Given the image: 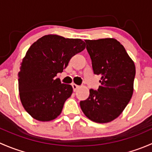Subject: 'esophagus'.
<instances>
[{
	"label": "esophagus",
	"mask_w": 152,
	"mask_h": 152,
	"mask_svg": "<svg viewBox=\"0 0 152 152\" xmlns=\"http://www.w3.org/2000/svg\"><path fill=\"white\" fill-rule=\"evenodd\" d=\"M72 87H73V91H76V90H77L78 88L79 87V85H76V84H72Z\"/></svg>",
	"instance_id": "34e87169"
}]
</instances>
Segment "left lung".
<instances>
[{"label": "left lung", "mask_w": 152, "mask_h": 152, "mask_svg": "<svg viewBox=\"0 0 152 152\" xmlns=\"http://www.w3.org/2000/svg\"><path fill=\"white\" fill-rule=\"evenodd\" d=\"M85 41L101 85L97 91L90 89L88 99L80 102L81 109L92 121L109 123L121 114L132 96L135 65L114 38Z\"/></svg>", "instance_id": "8db88e82"}]
</instances>
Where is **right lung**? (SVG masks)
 Returning a JSON list of instances; mask_svg holds the SVG:
<instances>
[{"mask_svg": "<svg viewBox=\"0 0 152 152\" xmlns=\"http://www.w3.org/2000/svg\"><path fill=\"white\" fill-rule=\"evenodd\" d=\"M85 48L81 39L48 34L28 49L20 63L18 88L23 107L33 118L50 121L61 114L73 87L56 76L66 68L72 56Z\"/></svg>", "mask_w": 152, "mask_h": 152, "instance_id": "add662e5", "label": "right lung"}]
</instances>
